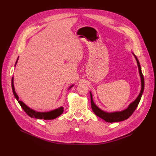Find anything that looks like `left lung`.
I'll list each match as a JSON object with an SVG mask.
<instances>
[{"label":"left lung","mask_w":156,"mask_h":156,"mask_svg":"<svg viewBox=\"0 0 156 156\" xmlns=\"http://www.w3.org/2000/svg\"><path fill=\"white\" fill-rule=\"evenodd\" d=\"M132 54H133L134 57L136 59L137 61V64L138 66V69H139V72H140V78H141V91L140 94L138 95V97L135 100L132 102L130 105H129V107L122 110L121 111H116V112H106L102 111V109H101L99 107H98L97 105H95V103L93 101V98H92V94L91 92L90 93V102H91V107L92 111L94 112V114L98 116V117H100L101 119H103L106 122H119V121H122L126 120L133 113V112L135 111V109H136L137 105L140 102L141 96L143 94V92L144 90V76L143 74H142L141 72V66L140 64V62H139L137 58L136 57L133 52Z\"/></svg>","instance_id":"8db88e82"}]
</instances>
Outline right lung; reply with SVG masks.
Listing matches in <instances>:
<instances>
[{"instance_id":"add662e5","label":"right lung","mask_w":156,"mask_h":156,"mask_svg":"<svg viewBox=\"0 0 156 156\" xmlns=\"http://www.w3.org/2000/svg\"><path fill=\"white\" fill-rule=\"evenodd\" d=\"M19 59V58H17L15 63V66L16 64V63H17V61ZM14 77L12 78V80H11V87H12V92H13V94H14L15 98L16 99V101H18V102L19 103V105H21V107H22V108L23 110L25 111V112L27 113L29 117H31L32 118H35V119H44V120H51V119H54L55 118H57L58 117H59V115H61L63 112H64V107H60L56 109H54V110H52L50 111H48V112H37L34 109H31V108H29L28 106L26 105L24 102L19 101V97L18 95L16 94V92L15 90V87H14ZM74 85H72L70 87H69V89H70Z\"/></svg>"}]
</instances>
